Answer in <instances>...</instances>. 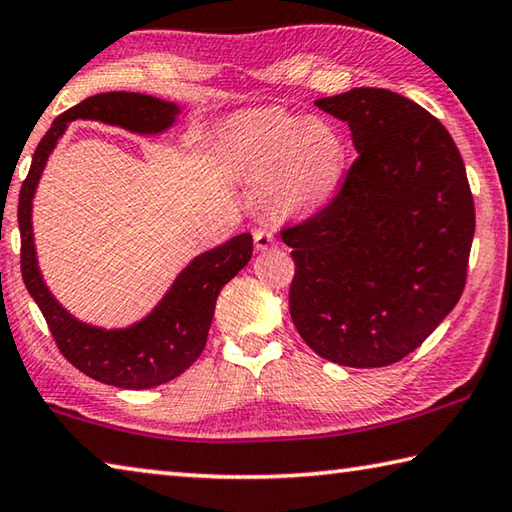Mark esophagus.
Here are the masks:
<instances>
[{
  "label": "esophagus",
  "mask_w": 512,
  "mask_h": 512,
  "mask_svg": "<svg viewBox=\"0 0 512 512\" xmlns=\"http://www.w3.org/2000/svg\"><path fill=\"white\" fill-rule=\"evenodd\" d=\"M276 245H279V238L274 236V231H270V229H256L254 231V247H256V251L274 249Z\"/></svg>",
  "instance_id": "obj_1"
}]
</instances>
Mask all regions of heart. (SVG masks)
Returning a JSON list of instances; mask_svg holds the SVG:
<instances>
[{"label":"heart","mask_w":512,"mask_h":512,"mask_svg":"<svg viewBox=\"0 0 512 512\" xmlns=\"http://www.w3.org/2000/svg\"><path fill=\"white\" fill-rule=\"evenodd\" d=\"M222 155L240 177L263 182L265 200L276 211L315 213L344 184L348 143L328 119L265 107L224 128Z\"/></svg>","instance_id":"1"}]
</instances>
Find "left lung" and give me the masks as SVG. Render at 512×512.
I'll use <instances>...</instances> for the list:
<instances>
[{
  "label": "left lung",
  "mask_w": 512,
  "mask_h": 512,
  "mask_svg": "<svg viewBox=\"0 0 512 512\" xmlns=\"http://www.w3.org/2000/svg\"><path fill=\"white\" fill-rule=\"evenodd\" d=\"M315 105L348 123L360 157L324 211L281 233L297 265L290 315L324 360L389 366L461 299L474 238L468 175L443 123L405 96L357 87Z\"/></svg>",
  "instance_id": "left-lung-1"
}]
</instances>
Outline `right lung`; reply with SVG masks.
<instances>
[{"mask_svg":"<svg viewBox=\"0 0 512 512\" xmlns=\"http://www.w3.org/2000/svg\"><path fill=\"white\" fill-rule=\"evenodd\" d=\"M179 105L137 92H107L85 98L60 114L35 150L26 175L17 222L22 236V279L38 303L60 353L92 380L119 389H152L175 380L191 366L206 346L215 301L220 290L249 263L251 233H240L222 245L195 256L146 317L125 328H101L80 321L53 297L42 279L33 240V197L44 166L71 121H101L143 137L170 130Z\"/></svg>","mask_w":512,"mask_h":512,"instance_id":"1","label":"right lung"}]
</instances>
